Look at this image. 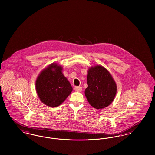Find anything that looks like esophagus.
I'll use <instances>...</instances> for the list:
<instances>
[{"instance_id": "esophagus-1", "label": "esophagus", "mask_w": 155, "mask_h": 155, "mask_svg": "<svg viewBox=\"0 0 155 155\" xmlns=\"http://www.w3.org/2000/svg\"><path fill=\"white\" fill-rule=\"evenodd\" d=\"M74 89L76 91H78V92H81V90H82V88L81 87H79V86L75 87Z\"/></svg>"}]
</instances>
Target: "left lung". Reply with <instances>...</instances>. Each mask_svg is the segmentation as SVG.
I'll return each instance as SVG.
<instances>
[{
    "label": "left lung",
    "mask_w": 155,
    "mask_h": 155,
    "mask_svg": "<svg viewBox=\"0 0 155 155\" xmlns=\"http://www.w3.org/2000/svg\"><path fill=\"white\" fill-rule=\"evenodd\" d=\"M88 87L85 95L89 104L96 109L109 106L114 100L117 87L111 74L102 66L90 68L88 71Z\"/></svg>",
    "instance_id": "1"
}]
</instances>
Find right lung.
Masks as SVG:
<instances>
[{
	"instance_id": "add662e5",
	"label": "right lung",
	"mask_w": 155,
	"mask_h": 155,
	"mask_svg": "<svg viewBox=\"0 0 155 155\" xmlns=\"http://www.w3.org/2000/svg\"><path fill=\"white\" fill-rule=\"evenodd\" d=\"M36 89L41 101L50 107H57L66 100L72 91L62 67L52 64L45 69L36 81Z\"/></svg>"
}]
</instances>
